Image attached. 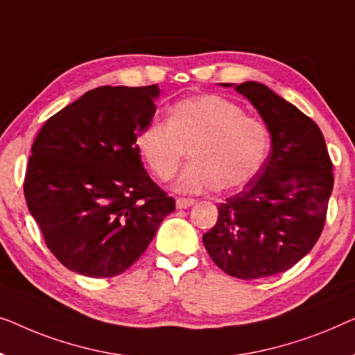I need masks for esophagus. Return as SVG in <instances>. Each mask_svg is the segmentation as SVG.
Wrapping results in <instances>:
<instances>
[{"label":"esophagus","instance_id":"34e87169","mask_svg":"<svg viewBox=\"0 0 355 355\" xmlns=\"http://www.w3.org/2000/svg\"><path fill=\"white\" fill-rule=\"evenodd\" d=\"M194 202H196V201H194V199L178 198L177 202H175V206H177V209H188V207H191Z\"/></svg>","mask_w":355,"mask_h":355}]
</instances>
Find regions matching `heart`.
Here are the masks:
<instances>
[{"label":"heart","mask_w":355,"mask_h":355,"mask_svg":"<svg viewBox=\"0 0 355 355\" xmlns=\"http://www.w3.org/2000/svg\"><path fill=\"white\" fill-rule=\"evenodd\" d=\"M137 151L162 182L173 178L184 154L191 164L175 182L178 193L199 194L220 187L233 189L252 180L266 162L270 137L262 122L216 94L177 103L168 123L148 122L135 139Z\"/></svg>","instance_id":"1"}]
</instances>
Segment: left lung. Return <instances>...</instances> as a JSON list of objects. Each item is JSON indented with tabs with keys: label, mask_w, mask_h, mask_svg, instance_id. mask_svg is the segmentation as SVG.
Masks as SVG:
<instances>
[{
	"label": "left lung",
	"mask_w": 355,
	"mask_h": 355,
	"mask_svg": "<svg viewBox=\"0 0 355 355\" xmlns=\"http://www.w3.org/2000/svg\"><path fill=\"white\" fill-rule=\"evenodd\" d=\"M256 107L270 133V153L257 175L218 204L214 228L204 233L209 256L234 278L286 272L320 236L333 191V164L312 119L259 82L218 83Z\"/></svg>",
	"instance_id": "1"
}]
</instances>
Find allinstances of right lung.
<instances>
[{
  "instance_id": "obj_1",
  "label": "right lung",
  "mask_w": 355,
  "mask_h": 355,
  "mask_svg": "<svg viewBox=\"0 0 355 355\" xmlns=\"http://www.w3.org/2000/svg\"><path fill=\"white\" fill-rule=\"evenodd\" d=\"M159 96L157 85L89 89L48 119L35 138L26 201L48 249L69 270L121 275L175 211L135 144Z\"/></svg>"
}]
</instances>
